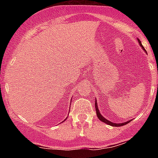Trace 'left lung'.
I'll return each mask as SVG.
<instances>
[{
	"mask_svg": "<svg viewBox=\"0 0 158 158\" xmlns=\"http://www.w3.org/2000/svg\"><path fill=\"white\" fill-rule=\"evenodd\" d=\"M138 43H139V45L141 46V48H142L143 50H144L145 52H146L145 49L144 48V47H143L142 44H141V41L139 40V39H138ZM95 111H96L97 117L98 118V119H99L100 121H102V122H104V123L107 124V125H111V126H113V127H121V126H123V125H126V124L129 123V122H130L131 121H132V119H131V120L128 121V122H123V123H114V122H110V121L107 120V119H106V118H104V117H103V116L101 114V113H100L99 110H98V105H97V100H96V99H95Z\"/></svg>",
	"mask_w": 158,
	"mask_h": 158,
	"instance_id": "8db88e82",
	"label": "left lung"
}]
</instances>
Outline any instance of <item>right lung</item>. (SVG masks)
Masks as SVG:
<instances>
[{
    "label": "right lung",
    "mask_w": 158,
    "mask_h": 158,
    "mask_svg": "<svg viewBox=\"0 0 158 158\" xmlns=\"http://www.w3.org/2000/svg\"><path fill=\"white\" fill-rule=\"evenodd\" d=\"M66 119H65V120H64V121H63V122H65V121H66Z\"/></svg>",
    "instance_id": "right-lung-1"
}]
</instances>
